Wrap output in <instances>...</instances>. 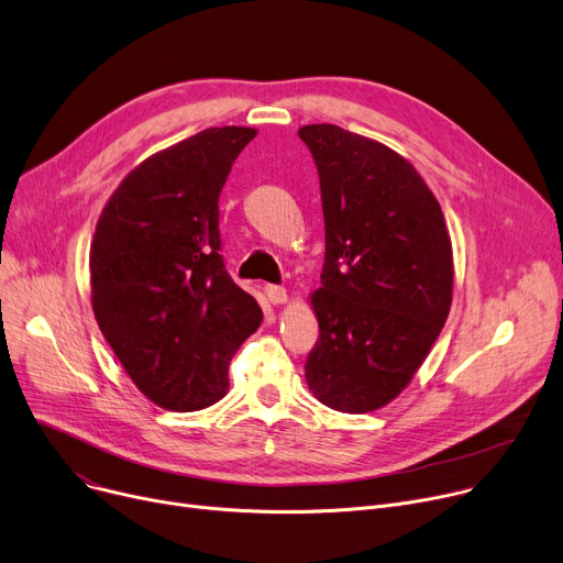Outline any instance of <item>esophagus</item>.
Segmentation results:
<instances>
[{
    "mask_svg": "<svg viewBox=\"0 0 563 563\" xmlns=\"http://www.w3.org/2000/svg\"><path fill=\"white\" fill-rule=\"evenodd\" d=\"M265 294L269 298V303H274V306H280V303L287 301V289L280 287V285H267Z\"/></svg>",
    "mask_w": 563,
    "mask_h": 563,
    "instance_id": "obj_1",
    "label": "esophagus"
}]
</instances>
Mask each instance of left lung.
Returning a JSON list of instances; mask_svg holds the SVG:
<instances>
[{
    "instance_id": "1",
    "label": "left lung",
    "mask_w": 563,
    "mask_h": 563,
    "mask_svg": "<svg viewBox=\"0 0 563 563\" xmlns=\"http://www.w3.org/2000/svg\"><path fill=\"white\" fill-rule=\"evenodd\" d=\"M317 165L325 223L314 398L364 415L396 398L439 336L453 298V246L439 201L389 146L334 124L298 131Z\"/></svg>"
}]
</instances>
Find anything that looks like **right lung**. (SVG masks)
Returning <instances> with one entry per match:
<instances>
[{"label": "right lung", "mask_w": 563, "mask_h": 563, "mask_svg": "<svg viewBox=\"0 0 563 563\" xmlns=\"http://www.w3.org/2000/svg\"><path fill=\"white\" fill-rule=\"evenodd\" d=\"M255 129L214 126L135 167L106 203L92 310L137 389L176 411L229 391V364L262 321L223 267L219 195Z\"/></svg>", "instance_id": "add662e5"}]
</instances>
